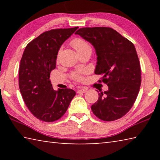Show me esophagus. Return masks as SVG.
<instances>
[{
    "instance_id": "esophagus-1",
    "label": "esophagus",
    "mask_w": 160,
    "mask_h": 160,
    "mask_svg": "<svg viewBox=\"0 0 160 160\" xmlns=\"http://www.w3.org/2000/svg\"><path fill=\"white\" fill-rule=\"evenodd\" d=\"M87 92V89L85 88H80L79 90H78L77 92L78 93H85Z\"/></svg>"
}]
</instances>
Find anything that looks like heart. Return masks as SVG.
<instances>
[{"mask_svg":"<svg viewBox=\"0 0 160 160\" xmlns=\"http://www.w3.org/2000/svg\"><path fill=\"white\" fill-rule=\"evenodd\" d=\"M71 45L75 48V51H77L78 54L86 52L88 51H92L90 44L84 39H80V38H76V39L72 40L71 42ZM81 73H82V72H74L72 76L75 80H80L82 78Z\"/></svg>","mask_w":160,"mask_h":160,"instance_id":"obj_1","label":"heart"}]
</instances>
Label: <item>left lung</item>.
<instances>
[{
    "instance_id": "left-lung-1",
    "label": "left lung",
    "mask_w": 160,
    "mask_h": 160,
    "mask_svg": "<svg viewBox=\"0 0 160 160\" xmlns=\"http://www.w3.org/2000/svg\"><path fill=\"white\" fill-rule=\"evenodd\" d=\"M95 49L94 73L102 75L108 90L99 93L91 109L97 117L112 121L131 109L141 84V70L133 44L114 29L104 27L80 28L75 32Z\"/></svg>"
}]
</instances>
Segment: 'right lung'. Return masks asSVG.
Wrapping results in <instances>:
<instances>
[{
    "label": "right lung",
    "mask_w": 160,
    "mask_h": 160,
    "mask_svg": "<svg viewBox=\"0 0 160 160\" xmlns=\"http://www.w3.org/2000/svg\"><path fill=\"white\" fill-rule=\"evenodd\" d=\"M78 27L45 32L27 45L20 61L19 87L32 114L46 122L63 116L75 95L71 89L52 88L50 72L56 68L58 51Z\"/></svg>",
    "instance_id": "obj_1"
}]
</instances>
